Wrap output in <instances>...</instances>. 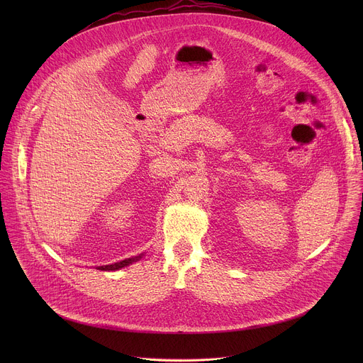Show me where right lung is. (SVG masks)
I'll list each match as a JSON object with an SVG mask.
<instances>
[{
    "instance_id": "add662e5",
    "label": "right lung",
    "mask_w": 363,
    "mask_h": 363,
    "mask_svg": "<svg viewBox=\"0 0 363 363\" xmlns=\"http://www.w3.org/2000/svg\"><path fill=\"white\" fill-rule=\"evenodd\" d=\"M139 258H140V255H139V257H133V258H126V260H122V262L115 263V264L100 266V267H96V269H97V270H103V272H116V270H119V269H122V267H126V266L132 264L133 262L139 260Z\"/></svg>"
}]
</instances>
